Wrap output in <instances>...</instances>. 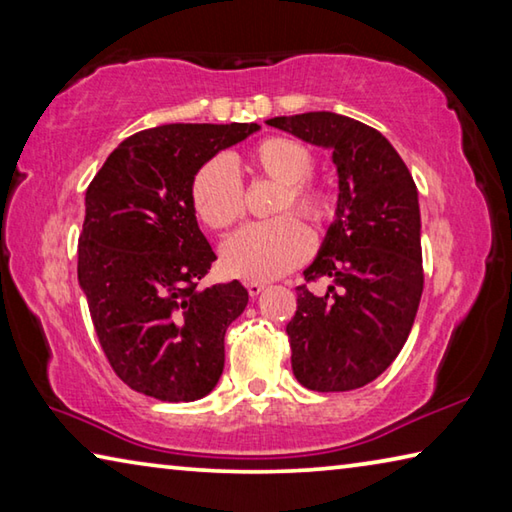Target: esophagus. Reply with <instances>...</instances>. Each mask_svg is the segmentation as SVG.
Wrapping results in <instances>:
<instances>
[{
	"label": "esophagus",
	"instance_id": "34e87169",
	"mask_svg": "<svg viewBox=\"0 0 512 512\" xmlns=\"http://www.w3.org/2000/svg\"><path fill=\"white\" fill-rule=\"evenodd\" d=\"M246 289H248V293H250V298H257L259 293H264L266 284H264V282H248Z\"/></svg>",
	"mask_w": 512,
	"mask_h": 512
}]
</instances>
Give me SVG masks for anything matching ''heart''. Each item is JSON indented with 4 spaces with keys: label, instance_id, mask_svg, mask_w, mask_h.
I'll list each match as a JSON object with an SVG mask.
<instances>
[{
    "label": "heart",
    "instance_id": "heart-1",
    "mask_svg": "<svg viewBox=\"0 0 512 512\" xmlns=\"http://www.w3.org/2000/svg\"><path fill=\"white\" fill-rule=\"evenodd\" d=\"M250 164L264 176L284 185L277 212L298 210L320 223L334 214V194L309 183L314 155L291 137H266L250 151ZM192 207L207 228L225 230L244 214V187L228 155H216L196 171L192 180ZM311 232L298 216L284 214L273 221L248 223L223 241L225 271L241 280L268 282L305 262L311 253Z\"/></svg>",
    "mask_w": 512,
    "mask_h": 512
}]
</instances>
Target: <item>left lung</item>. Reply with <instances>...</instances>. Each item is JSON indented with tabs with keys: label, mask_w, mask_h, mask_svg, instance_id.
Instances as JSON below:
<instances>
[{
	"label": "left lung",
	"mask_w": 512,
	"mask_h": 512,
	"mask_svg": "<svg viewBox=\"0 0 512 512\" xmlns=\"http://www.w3.org/2000/svg\"><path fill=\"white\" fill-rule=\"evenodd\" d=\"M268 126L332 151L336 219L305 280L329 277L325 296L298 287L287 325L291 368L318 393L377 379L404 348L422 296L420 205L409 169L375 128L336 112L273 117Z\"/></svg>",
	"instance_id": "1"
}]
</instances>
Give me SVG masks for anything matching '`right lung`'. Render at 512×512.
Wrapping results in <instances>:
<instances>
[{
	"label": "right lung",
	"instance_id": "add662e5",
	"mask_svg": "<svg viewBox=\"0 0 512 512\" xmlns=\"http://www.w3.org/2000/svg\"><path fill=\"white\" fill-rule=\"evenodd\" d=\"M257 124H164L108 155L85 192L79 284L117 377L162 402L214 391L225 329L248 305L237 280L198 289L216 259L192 207L196 171Z\"/></svg>",
	"mask_w": 512,
	"mask_h": 512
}]
</instances>
